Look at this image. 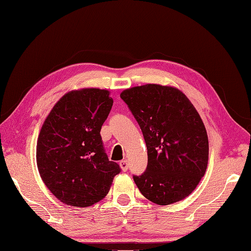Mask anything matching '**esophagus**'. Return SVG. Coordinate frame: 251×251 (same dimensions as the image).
Here are the masks:
<instances>
[{
    "label": "esophagus",
    "instance_id": "obj_1",
    "mask_svg": "<svg viewBox=\"0 0 251 251\" xmlns=\"http://www.w3.org/2000/svg\"><path fill=\"white\" fill-rule=\"evenodd\" d=\"M120 167H121L122 170H124V172H126L127 168H129V162H127L126 159L121 160V162H120Z\"/></svg>",
    "mask_w": 251,
    "mask_h": 251
}]
</instances>
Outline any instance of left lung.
Masks as SVG:
<instances>
[{
  "instance_id": "left-lung-1",
  "label": "left lung",
  "mask_w": 251,
  "mask_h": 251,
  "mask_svg": "<svg viewBox=\"0 0 251 251\" xmlns=\"http://www.w3.org/2000/svg\"><path fill=\"white\" fill-rule=\"evenodd\" d=\"M143 133L148 167L134 182L146 199L159 205L183 200L204 176L209 160L205 126L179 89L157 84L120 94Z\"/></svg>"
}]
</instances>
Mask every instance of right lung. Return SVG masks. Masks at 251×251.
<instances>
[{"label":"right lung","mask_w":251,"mask_h":251,"mask_svg":"<svg viewBox=\"0 0 251 251\" xmlns=\"http://www.w3.org/2000/svg\"><path fill=\"white\" fill-rule=\"evenodd\" d=\"M109 92L83 88L65 94L46 118L37 141V166L64 204L86 207L107 196L119 165L108 159L100 130L111 110Z\"/></svg>","instance_id":"1"}]
</instances>
